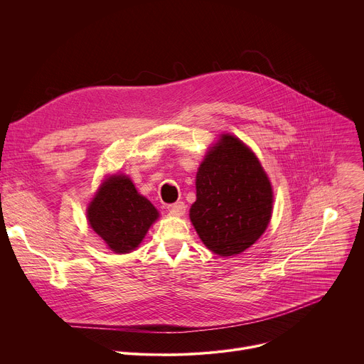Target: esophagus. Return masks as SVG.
Instances as JSON below:
<instances>
[{"label":"esophagus","mask_w":364,"mask_h":364,"mask_svg":"<svg viewBox=\"0 0 364 364\" xmlns=\"http://www.w3.org/2000/svg\"><path fill=\"white\" fill-rule=\"evenodd\" d=\"M186 203L184 201H177V203H173V204H168L167 209L174 213V215H183L186 212Z\"/></svg>","instance_id":"1"}]
</instances>
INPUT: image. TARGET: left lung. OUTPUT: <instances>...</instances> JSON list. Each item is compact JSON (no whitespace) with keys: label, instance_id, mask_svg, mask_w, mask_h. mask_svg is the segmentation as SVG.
Listing matches in <instances>:
<instances>
[{"label":"left lung","instance_id":"left-lung-1","mask_svg":"<svg viewBox=\"0 0 364 364\" xmlns=\"http://www.w3.org/2000/svg\"><path fill=\"white\" fill-rule=\"evenodd\" d=\"M196 190L190 219L212 252L237 255L265 232L272 213V187L261 163L240 139L223 135L207 152Z\"/></svg>","mask_w":364,"mask_h":364}]
</instances>
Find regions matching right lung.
I'll use <instances>...</instances> for the list:
<instances>
[{
    "instance_id": "add662e5",
    "label": "right lung",
    "mask_w": 364,
    "mask_h": 364,
    "mask_svg": "<svg viewBox=\"0 0 364 364\" xmlns=\"http://www.w3.org/2000/svg\"><path fill=\"white\" fill-rule=\"evenodd\" d=\"M157 218V209L125 176L108 178L87 207L89 225L117 253L134 250Z\"/></svg>"
}]
</instances>
